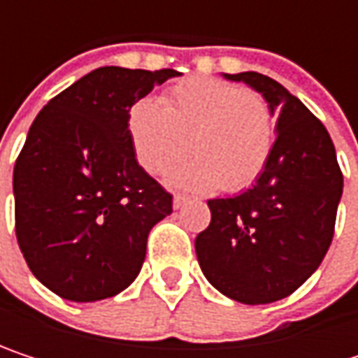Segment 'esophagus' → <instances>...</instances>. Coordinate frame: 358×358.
<instances>
[{
  "label": "esophagus",
  "mask_w": 358,
  "mask_h": 358,
  "mask_svg": "<svg viewBox=\"0 0 358 358\" xmlns=\"http://www.w3.org/2000/svg\"><path fill=\"white\" fill-rule=\"evenodd\" d=\"M186 203H188V196H184V194H176V196H174V207H176V209L184 207Z\"/></svg>",
  "instance_id": "34e87169"
}]
</instances>
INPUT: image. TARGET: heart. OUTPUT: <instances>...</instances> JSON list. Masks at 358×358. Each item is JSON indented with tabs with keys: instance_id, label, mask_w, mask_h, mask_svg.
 Instances as JSON below:
<instances>
[{
	"instance_id": "1",
	"label": "heart",
	"mask_w": 358,
	"mask_h": 358,
	"mask_svg": "<svg viewBox=\"0 0 358 358\" xmlns=\"http://www.w3.org/2000/svg\"><path fill=\"white\" fill-rule=\"evenodd\" d=\"M126 126L132 151L149 174H164L190 149L194 159L174 180L194 190H245L261 176L273 147V115L265 97L209 76L174 85L164 103L138 99L128 109Z\"/></svg>"
}]
</instances>
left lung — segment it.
Listing matches in <instances>:
<instances>
[{
  "mask_svg": "<svg viewBox=\"0 0 358 358\" xmlns=\"http://www.w3.org/2000/svg\"><path fill=\"white\" fill-rule=\"evenodd\" d=\"M280 109L278 136L252 188L209 199L211 222L194 238L205 278L228 299L267 305L290 296L320 267L331 245L342 196L334 143L288 89L259 72L226 74Z\"/></svg>",
  "mask_w": 358,
  "mask_h": 358,
  "instance_id": "left-lung-1",
  "label": "left lung"
}]
</instances>
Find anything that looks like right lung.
<instances>
[{"instance_id":"right-lung-1","label":"right lung","mask_w":358,"mask_h":358,"mask_svg":"<svg viewBox=\"0 0 358 358\" xmlns=\"http://www.w3.org/2000/svg\"><path fill=\"white\" fill-rule=\"evenodd\" d=\"M178 72L106 66L55 95L14 166L16 238L51 292L93 303L138 275L151 228L172 194L136 162L128 109Z\"/></svg>"}]
</instances>
